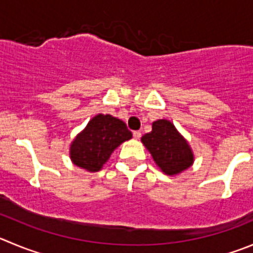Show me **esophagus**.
<instances>
[{"instance_id":"1","label":"esophagus","mask_w":253,"mask_h":253,"mask_svg":"<svg viewBox=\"0 0 253 253\" xmlns=\"http://www.w3.org/2000/svg\"><path fill=\"white\" fill-rule=\"evenodd\" d=\"M133 136H134V139H140L141 133H140V131H139V130L133 131Z\"/></svg>"}]
</instances>
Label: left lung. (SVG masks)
<instances>
[{
  "label": "left lung",
  "instance_id": "obj_1",
  "mask_svg": "<svg viewBox=\"0 0 253 253\" xmlns=\"http://www.w3.org/2000/svg\"><path fill=\"white\" fill-rule=\"evenodd\" d=\"M141 141L165 174H179L192 164L194 156L189 144L168 120L154 122L153 130L145 134Z\"/></svg>",
  "mask_w": 253,
  "mask_h": 253
}]
</instances>
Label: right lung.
Instances as JSON below:
<instances>
[{
  "label": "right lung",
  "instance_id": "1",
  "mask_svg": "<svg viewBox=\"0 0 253 253\" xmlns=\"http://www.w3.org/2000/svg\"><path fill=\"white\" fill-rule=\"evenodd\" d=\"M130 138L131 131L124 122L109 114H99L74 139L71 145V159L77 167L98 171L114 149Z\"/></svg>",
  "mask_w": 253,
  "mask_h": 253
}]
</instances>
